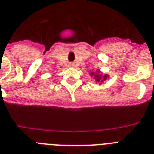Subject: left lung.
Listing matches in <instances>:
<instances>
[{"label":"left lung","mask_w":154,"mask_h":154,"mask_svg":"<svg viewBox=\"0 0 154 154\" xmlns=\"http://www.w3.org/2000/svg\"><path fill=\"white\" fill-rule=\"evenodd\" d=\"M90 75L93 76L94 79L95 80V82L99 83L100 85L105 83V81L109 79V75L104 74L103 72H101L100 69H97L95 72H91Z\"/></svg>","instance_id":"left-lung-1"}]
</instances>
